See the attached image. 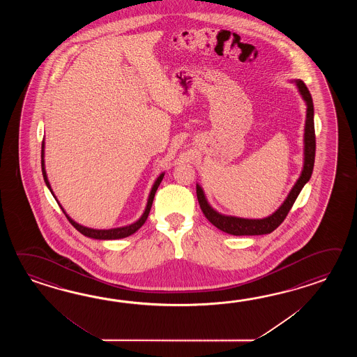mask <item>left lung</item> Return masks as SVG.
I'll use <instances>...</instances> for the list:
<instances>
[{"mask_svg":"<svg viewBox=\"0 0 357 357\" xmlns=\"http://www.w3.org/2000/svg\"><path fill=\"white\" fill-rule=\"evenodd\" d=\"M300 94L303 96V100L306 102V121H305V134H303V168L301 176L298 177L295 186L289 191V197L283 202V204L269 217L263 220H246L238 218L232 215H223L214 211L211 205L208 204L204 197V191L197 185V202L200 204L202 211L204 213L206 220L212 223L213 226L235 236H255L266 235L273 232L275 228L281 225L284 218L287 217L289 209L295 203L300 191L303 190L305 183L310 180L314 160H315V129H314V105L311 98L310 91L305 85L303 80H295Z\"/></svg>","mask_w":357,"mask_h":357,"instance_id":"1","label":"left lung"}]
</instances>
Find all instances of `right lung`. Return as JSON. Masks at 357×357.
<instances>
[{"mask_svg":"<svg viewBox=\"0 0 357 357\" xmlns=\"http://www.w3.org/2000/svg\"><path fill=\"white\" fill-rule=\"evenodd\" d=\"M42 174H43V178H45V182H46L47 188L50 189V191L52 192V195L54 197V191L51 189V185H50V181H48V178H47L46 168H45V142H42ZM163 176H165V174H160V177L154 182L143 215H142L135 223H132V225H130V226H126V227L111 228V229H94V228L84 227L82 225L76 223L75 220H71L68 214H66V212L63 211V208L60 205L61 209H62V212L65 213V215H66L68 222H70L80 234H83L84 236H88V237H91V238H97V240H116V238H123V237H128V236L135 234L137 229L144 225L145 220H146L148 215H149V212H151L153 199H154V195H155V191H157L160 182L163 180ZM56 202H57V199H56ZM59 204H60V203H59Z\"/></svg>","mask_w":357,"mask_h":357,"instance_id":"right-lung-1","label":"right lung"}]
</instances>
